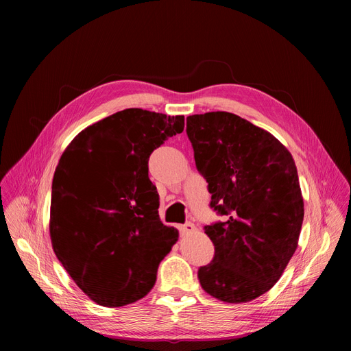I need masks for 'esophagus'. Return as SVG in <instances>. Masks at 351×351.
Wrapping results in <instances>:
<instances>
[{"mask_svg": "<svg viewBox=\"0 0 351 351\" xmlns=\"http://www.w3.org/2000/svg\"><path fill=\"white\" fill-rule=\"evenodd\" d=\"M179 230H180V234L182 236H186V234H190V233H193L194 230H195V226L193 225V223H184V225H180L179 226Z\"/></svg>", "mask_w": 351, "mask_h": 351, "instance_id": "esophagus-1", "label": "esophagus"}]
</instances>
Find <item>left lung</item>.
<instances>
[{"label":"left lung","instance_id":"obj_1","mask_svg":"<svg viewBox=\"0 0 351 351\" xmlns=\"http://www.w3.org/2000/svg\"><path fill=\"white\" fill-rule=\"evenodd\" d=\"M197 169L223 222L206 226L214 260L198 269L202 287L223 303L267 293L298 245L304 202L289 149L269 132L234 114L187 117Z\"/></svg>","mask_w":351,"mask_h":351}]
</instances>
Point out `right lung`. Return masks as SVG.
Masks as SVG:
<instances>
[{
  "label": "right lung",
  "instance_id": "obj_1",
  "mask_svg": "<svg viewBox=\"0 0 351 351\" xmlns=\"http://www.w3.org/2000/svg\"><path fill=\"white\" fill-rule=\"evenodd\" d=\"M184 117L128 108L82 130L57 165L49 237L62 267L94 303L143 298L179 232L158 215L148 158L182 133Z\"/></svg>",
  "mask_w": 351,
  "mask_h": 351
}]
</instances>
